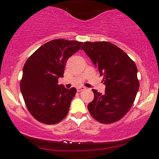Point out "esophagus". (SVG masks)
<instances>
[{
	"mask_svg": "<svg viewBox=\"0 0 159 159\" xmlns=\"http://www.w3.org/2000/svg\"><path fill=\"white\" fill-rule=\"evenodd\" d=\"M86 90V87H83V86H81V87H79L77 88V91L78 92H81V91H83Z\"/></svg>",
	"mask_w": 159,
	"mask_h": 159,
	"instance_id": "obj_1",
	"label": "esophagus"
}]
</instances>
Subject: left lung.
I'll return each mask as SVG.
<instances>
[{"label": "left lung", "instance_id": "left-lung-1", "mask_svg": "<svg viewBox=\"0 0 159 159\" xmlns=\"http://www.w3.org/2000/svg\"><path fill=\"white\" fill-rule=\"evenodd\" d=\"M103 76L104 94L93 90L88 110L95 120L108 124L118 121L132 107L139 89L134 62L119 47L108 42H85L82 46Z\"/></svg>", "mask_w": 159, "mask_h": 159}]
</instances>
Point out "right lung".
Here are the masks:
<instances>
[{"label": "right lung", "instance_id": "right-lung-1", "mask_svg": "<svg viewBox=\"0 0 159 159\" xmlns=\"http://www.w3.org/2000/svg\"><path fill=\"white\" fill-rule=\"evenodd\" d=\"M82 44L75 40H52L25 62L20 89L27 110L40 123L56 124L68 114L76 89L59 85L58 78L63 77L67 60Z\"/></svg>", "mask_w": 159, "mask_h": 159}]
</instances>
